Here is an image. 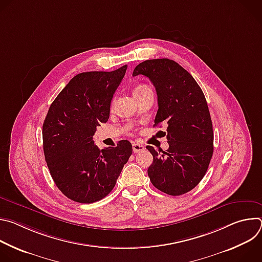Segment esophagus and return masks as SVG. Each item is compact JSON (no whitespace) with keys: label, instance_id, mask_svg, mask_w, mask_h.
<instances>
[{"label":"esophagus","instance_id":"34e87169","mask_svg":"<svg viewBox=\"0 0 262 262\" xmlns=\"http://www.w3.org/2000/svg\"><path fill=\"white\" fill-rule=\"evenodd\" d=\"M145 149V147L143 146V145H141V144H139V143H133V151L135 152V154H138V152H140V151H143Z\"/></svg>","mask_w":262,"mask_h":262}]
</instances>
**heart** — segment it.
Segmentation results:
<instances>
[{"label":"heart","mask_w":262,"mask_h":262,"mask_svg":"<svg viewBox=\"0 0 262 262\" xmlns=\"http://www.w3.org/2000/svg\"><path fill=\"white\" fill-rule=\"evenodd\" d=\"M149 89H150V88H149L147 85H145V84H139V85H137V86L135 87V89H134V94H138V93L144 92V91L149 90Z\"/></svg>","instance_id":"heart-1"}]
</instances>
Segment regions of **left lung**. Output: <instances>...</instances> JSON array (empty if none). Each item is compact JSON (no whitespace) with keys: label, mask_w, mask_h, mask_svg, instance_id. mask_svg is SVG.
<instances>
[{"label":"left lung","mask_w":262,"mask_h":262,"mask_svg":"<svg viewBox=\"0 0 262 262\" xmlns=\"http://www.w3.org/2000/svg\"><path fill=\"white\" fill-rule=\"evenodd\" d=\"M147 77L156 87L159 110L155 126L167 124L169 149L157 151L148 176L156 188L179 196L201 181L213 152L212 122L205 96L191 74L170 59L146 60L134 69L133 76Z\"/></svg>","instance_id":"left-lung-1"}]
</instances>
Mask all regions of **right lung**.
<instances>
[{
    "mask_svg": "<svg viewBox=\"0 0 262 262\" xmlns=\"http://www.w3.org/2000/svg\"><path fill=\"white\" fill-rule=\"evenodd\" d=\"M126 68L77 74L58 94L45 119L43 152L52 178L76 202L93 203L108 195L132 156L127 140L101 150L93 141L96 127L108 119L111 100Z\"/></svg>",
    "mask_w": 262,
    "mask_h": 262,
    "instance_id": "right-lung-1",
    "label": "right lung"
}]
</instances>
